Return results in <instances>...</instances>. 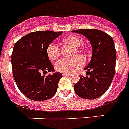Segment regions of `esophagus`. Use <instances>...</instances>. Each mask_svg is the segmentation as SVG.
I'll list each match as a JSON object with an SVG mask.
<instances>
[{
	"label": "esophagus",
	"mask_w": 129,
	"mask_h": 129,
	"mask_svg": "<svg viewBox=\"0 0 129 129\" xmlns=\"http://www.w3.org/2000/svg\"><path fill=\"white\" fill-rule=\"evenodd\" d=\"M62 75L64 76H69L70 74H69V73H63Z\"/></svg>",
	"instance_id": "esophagus-1"
}]
</instances>
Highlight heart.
Masks as SVG:
<instances>
[{"instance_id": "obj_1", "label": "heart", "mask_w": 129, "mask_h": 129, "mask_svg": "<svg viewBox=\"0 0 129 129\" xmlns=\"http://www.w3.org/2000/svg\"><path fill=\"white\" fill-rule=\"evenodd\" d=\"M63 42L67 44L72 46L76 48L78 53H83L84 49L80 48L83 44V40L81 38L74 35H69L64 37ZM46 55L50 60H56L60 57V48L56 43L51 42L48 44L46 48ZM85 60L81 55H78L72 58H62L55 64V69L58 72L62 73H73L78 71L83 66Z\"/></svg>"}]
</instances>
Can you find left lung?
I'll list each match as a JSON object with an SVG mask.
<instances>
[{"label":"left lung","mask_w":129,"mask_h":129,"mask_svg":"<svg viewBox=\"0 0 129 129\" xmlns=\"http://www.w3.org/2000/svg\"><path fill=\"white\" fill-rule=\"evenodd\" d=\"M72 32L84 35L92 46V58L85 68L88 71L87 75L89 76H80L79 81L74 85V91L83 99H97L109 88L115 75L116 50L114 41L109 35L99 30L81 29Z\"/></svg>","instance_id":"left-lung-1"}]
</instances>
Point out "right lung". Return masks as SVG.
<instances>
[{
    "label": "right lung",
    "instance_id": "right-lung-1",
    "mask_svg": "<svg viewBox=\"0 0 129 129\" xmlns=\"http://www.w3.org/2000/svg\"><path fill=\"white\" fill-rule=\"evenodd\" d=\"M62 32L37 31L21 37L14 46L12 67L19 90L31 100L42 101L53 97L57 92L62 74L55 72L46 48Z\"/></svg>",
    "mask_w": 129,
    "mask_h": 129
}]
</instances>
